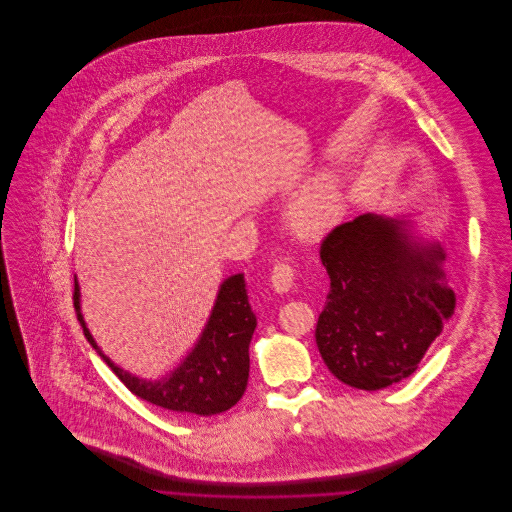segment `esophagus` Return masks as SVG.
<instances>
[{
    "label": "esophagus",
    "instance_id": "1",
    "mask_svg": "<svg viewBox=\"0 0 512 512\" xmlns=\"http://www.w3.org/2000/svg\"><path fill=\"white\" fill-rule=\"evenodd\" d=\"M295 276H297V270L293 267L292 261H288V259L278 261L270 272L272 288L280 293L290 292L295 284Z\"/></svg>",
    "mask_w": 512,
    "mask_h": 512
}]
</instances>
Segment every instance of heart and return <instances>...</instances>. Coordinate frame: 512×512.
<instances>
[{"mask_svg":"<svg viewBox=\"0 0 512 512\" xmlns=\"http://www.w3.org/2000/svg\"><path fill=\"white\" fill-rule=\"evenodd\" d=\"M343 207L345 199L340 182L330 174H322L295 197L293 226L303 236H320L340 220Z\"/></svg>","mask_w":512,"mask_h":512,"instance_id":"1","label":"heart"}]
</instances>
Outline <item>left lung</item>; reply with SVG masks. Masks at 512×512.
<instances>
[{
    "mask_svg": "<svg viewBox=\"0 0 512 512\" xmlns=\"http://www.w3.org/2000/svg\"><path fill=\"white\" fill-rule=\"evenodd\" d=\"M401 226L361 215L320 244L330 292L315 330L318 351L357 390L409 378L455 311V293L441 284V247L413 244Z\"/></svg>",
    "mask_w": 512,
    "mask_h": 512,
    "instance_id": "obj_1",
    "label": "left lung"
}]
</instances>
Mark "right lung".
<instances>
[{
  "mask_svg": "<svg viewBox=\"0 0 512 512\" xmlns=\"http://www.w3.org/2000/svg\"><path fill=\"white\" fill-rule=\"evenodd\" d=\"M73 299L86 340L136 397L171 413L197 416L224 413L242 399L249 378V341L257 326L247 301L244 274H234L222 282L211 318L194 351L169 378L159 382L140 380L113 365L99 351L82 320L76 282Z\"/></svg>",
  "mask_w": 512,
  "mask_h": 512,
  "instance_id": "right-lung-1",
  "label": "right lung"
}]
</instances>
